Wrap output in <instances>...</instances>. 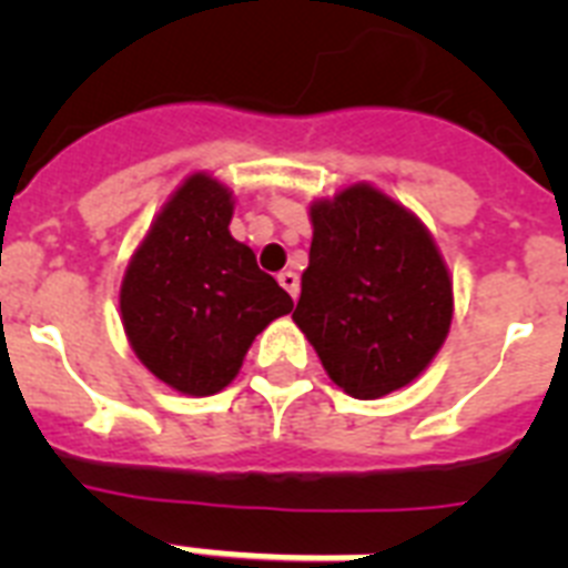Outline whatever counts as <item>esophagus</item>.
<instances>
[{
	"label": "esophagus",
	"mask_w": 568,
	"mask_h": 568,
	"mask_svg": "<svg viewBox=\"0 0 568 568\" xmlns=\"http://www.w3.org/2000/svg\"><path fill=\"white\" fill-rule=\"evenodd\" d=\"M278 284L290 293V298H298V275L290 273V270H284V273L278 275Z\"/></svg>",
	"instance_id": "34e87169"
}]
</instances>
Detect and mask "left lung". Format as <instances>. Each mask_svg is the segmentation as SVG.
<instances>
[{
  "label": "left lung",
  "mask_w": 568,
  "mask_h": 568,
  "mask_svg": "<svg viewBox=\"0 0 568 568\" xmlns=\"http://www.w3.org/2000/svg\"><path fill=\"white\" fill-rule=\"evenodd\" d=\"M313 244L293 321L346 395L375 400L433 364L453 278L413 210L358 182L310 204Z\"/></svg>",
  "instance_id": "left-lung-1"
}]
</instances>
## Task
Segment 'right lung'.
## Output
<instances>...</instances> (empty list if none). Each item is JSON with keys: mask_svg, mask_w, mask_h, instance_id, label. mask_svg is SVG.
I'll return each instance as SVG.
<instances>
[{"mask_svg": "<svg viewBox=\"0 0 568 568\" xmlns=\"http://www.w3.org/2000/svg\"><path fill=\"white\" fill-rule=\"evenodd\" d=\"M233 204L227 184L187 175L135 247L119 290L135 358L193 398L222 393L255 335L293 310L253 250L230 235Z\"/></svg>", "mask_w": 568, "mask_h": 568, "instance_id": "right-lung-1", "label": "right lung"}]
</instances>
